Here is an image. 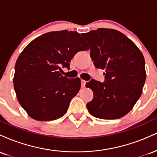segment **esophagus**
I'll use <instances>...</instances> for the list:
<instances>
[{"instance_id": "34e87169", "label": "esophagus", "mask_w": 157, "mask_h": 157, "mask_svg": "<svg viewBox=\"0 0 157 157\" xmlns=\"http://www.w3.org/2000/svg\"><path fill=\"white\" fill-rule=\"evenodd\" d=\"M86 83V81H85L83 80H81V87H85Z\"/></svg>"}]
</instances>
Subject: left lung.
Wrapping results in <instances>:
<instances>
[{
	"mask_svg": "<svg viewBox=\"0 0 157 157\" xmlns=\"http://www.w3.org/2000/svg\"><path fill=\"white\" fill-rule=\"evenodd\" d=\"M82 37L89 43L95 67L105 71L104 82L91 79L86 83L94 93L93 100L86 104L87 109L97 118H121L132 109L142 94L146 79L143 55L117 30L100 28Z\"/></svg>",
	"mask_w": 157,
	"mask_h": 157,
	"instance_id": "8db88e82",
	"label": "left lung"
}]
</instances>
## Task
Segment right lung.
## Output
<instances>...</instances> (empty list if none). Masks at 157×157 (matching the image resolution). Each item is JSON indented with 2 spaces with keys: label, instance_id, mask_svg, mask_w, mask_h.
Listing matches in <instances>:
<instances>
[{
  "label": "right lung",
  "instance_id": "1",
  "mask_svg": "<svg viewBox=\"0 0 157 157\" xmlns=\"http://www.w3.org/2000/svg\"><path fill=\"white\" fill-rule=\"evenodd\" d=\"M77 32H51L32 40L16 61L14 88L29 116L39 121L63 117L80 89L79 78L60 73L78 52L89 49Z\"/></svg>",
  "mask_w": 157,
  "mask_h": 157
}]
</instances>
